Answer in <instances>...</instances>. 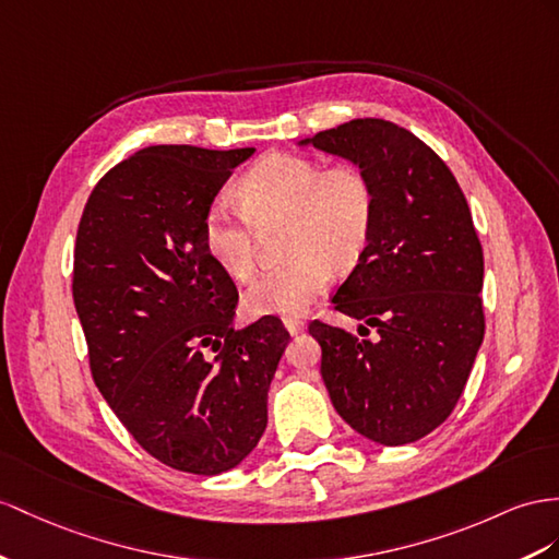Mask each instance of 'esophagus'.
I'll return each mask as SVG.
<instances>
[{
	"instance_id": "1",
	"label": "esophagus",
	"mask_w": 559,
	"mask_h": 559,
	"mask_svg": "<svg viewBox=\"0 0 559 559\" xmlns=\"http://www.w3.org/2000/svg\"><path fill=\"white\" fill-rule=\"evenodd\" d=\"M283 325L288 328V333H290V335H297V333H302V331H305V321H302V319H293V317H288V319H283Z\"/></svg>"
}]
</instances>
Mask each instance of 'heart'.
<instances>
[{
  "instance_id": "b5f03b06",
  "label": "heart",
  "mask_w": 559,
  "mask_h": 559,
  "mask_svg": "<svg viewBox=\"0 0 559 559\" xmlns=\"http://www.w3.org/2000/svg\"><path fill=\"white\" fill-rule=\"evenodd\" d=\"M242 207L214 200L203 214V246L226 276L248 281L257 269L262 234L283 226L288 262L257 278L242 307L250 317L302 313L331 283L364 257L376 224V186L361 167L290 153H271L240 186Z\"/></svg>"
}]
</instances>
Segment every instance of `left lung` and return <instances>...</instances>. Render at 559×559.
I'll return each instance as SVG.
<instances>
[{
  "label": "left lung",
  "instance_id": "1",
  "mask_svg": "<svg viewBox=\"0 0 559 559\" xmlns=\"http://www.w3.org/2000/svg\"><path fill=\"white\" fill-rule=\"evenodd\" d=\"M302 143L359 165L378 203L368 248L333 295L364 321L361 337L309 323L325 390L370 441H418L451 416L484 340V252L467 200L447 163L394 122L352 120Z\"/></svg>",
  "mask_w": 559,
  "mask_h": 559
}]
</instances>
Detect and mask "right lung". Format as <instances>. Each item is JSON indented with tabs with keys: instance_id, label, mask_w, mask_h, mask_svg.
I'll use <instances>...</instances> for the list:
<instances>
[{
	"instance_id": "obj_1",
	"label": "right lung",
	"mask_w": 559,
	"mask_h": 559,
	"mask_svg": "<svg viewBox=\"0 0 559 559\" xmlns=\"http://www.w3.org/2000/svg\"><path fill=\"white\" fill-rule=\"evenodd\" d=\"M252 153L143 148L94 186L78 226L73 299L96 388L143 451L191 475H219L257 447L290 340L276 317L236 331L238 290L200 236Z\"/></svg>"
}]
</instances>
